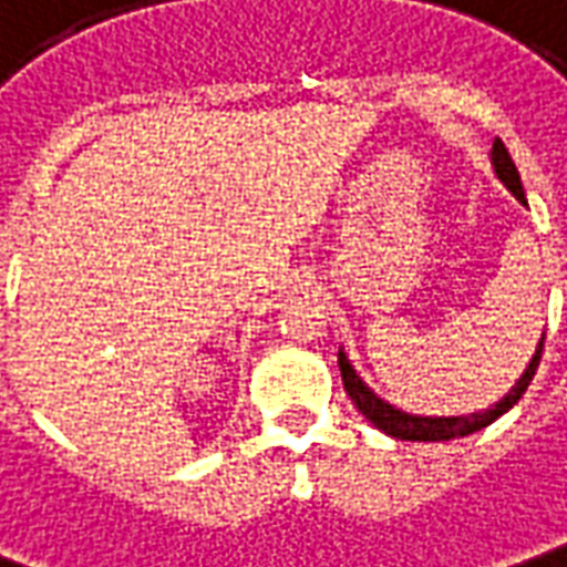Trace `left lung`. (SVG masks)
<instances>
[{"mask_svg":"<svg viewBox=\"0 0 567 567\" xmlns=\"http://www.w3.org/2000/svg\"><path fill=\"white\" fill-rule=\"evenodd\" d=\"M494 167L496 176L512 188V195L518 198V202H525V188H522V176L515 171V164H512L509 152H506V145H503V138H494ZM546 338V332H543ZM543 338L540 344H537V353H534V360L525 369V375L515 381V388H512L509 394L503 396L496 406L491 410H484V413H472V415H453V419H429V415H410V413H400L394 410L391 403H384L381 396H375L369 388L363 384V379L353 372V365L348 363V357L338 350V369H341V381H344V391L353 400V406L360 410V413L375 425L384 434H391V437H400V441H453V437H465V434H472V431L487 429L494 419H499L503 413H509L512 406L522 400V394L527 391V384L534 379V372H537V365H540V353H543Z\"/></svg>","mask_w":567,"mask_h":567,"instance_id":"obj_1","label":"left lung"}]
</instances>
